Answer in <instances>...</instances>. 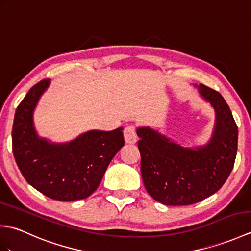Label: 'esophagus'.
Masks as SVG:
<instances>
[{"instance_id": "1", "label": "esophagus", "mask_w": 251, "mask_h": 251, "mask_svg": "<svg viewBox=\"0 0 251 251\" xmlns=\"http://www.w3.org/2000/svg\"><path fill=\"white\" fill-rule=\"evenodd\" d=\"M124 138L126 143H129V145H134L137 142V132H136V127L134 125L127 126L124 129Z\"/></svg>"}]
</instances>
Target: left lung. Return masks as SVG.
<instances>
[{"instance_id": "8db88e82", "label": "left lung", "mask_w": 251, "mask_h": 251, "mask_svg": "<svg viewBox=\"0 0 251 251\" xmlns=\"http://www.w3.org/2000/svg\"><path fill=\"white\" fill-rule=\"evenodd\" d=\"M199 93L215 110V127L206 145L188 148L150 127H138L141 175L148 193L167 206H185L212 195L230 176L238 129L222 96L200 84Z\"/></svg>"}]
</instances>
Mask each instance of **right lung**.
<instances>
[{
    "mask_svg": "<svg viewBox=\"0 0 251 251\" xmlns=\"http://www.w3.org/2000/svg\"><path fill=\"white\" fill-rule=\"evenodd\" d=\"M50 84V78L35 84L17 106L12 131L16 163L26 182L50 199H87L97 190L112 158L124 146L123 127L111 131L89 130L65 143L41 138L35 130L33 113Z\"/></svg>",
    "mask_w": 251,
    "mask_h": 251,
    "instance_id": "obj_1",
    "label": "right lung"
}]
</instances>
